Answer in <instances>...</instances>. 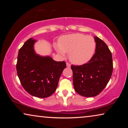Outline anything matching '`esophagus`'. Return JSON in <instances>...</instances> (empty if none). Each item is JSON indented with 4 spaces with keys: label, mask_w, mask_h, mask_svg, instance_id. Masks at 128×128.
I'll return each mask as SVG.
<instances>
[{
    "label": "esophagus",
    "mask_w": 128,
    "mask_h": 128,
    "mask_svg": "<svg viewBox=\"0 0 128 128\" xmlns=\"http://www.w3.org/2000/svg\"><path fill=\"white\" fill-rule=\"evenodd\" d=\"M66 66H67L68 68H70V64L69 63L66 62Z\"/></svg>",
    "instance_id": "obj_1"
}]
</instances>
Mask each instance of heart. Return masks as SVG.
I'll use <instances>...</instances> for the list:
<instances>
[{
	"mask_svg": "<svg viewBox=\"0 0 128 128\" xmlns=\"http://www.w3.org/2000/svg\"><path fill=\"white\" fill-rule=\"evenodd\" d=\"M55 48L63 56L69 54L72 64L82 65L89 62L95 54L96 42L92 36L75 33L65 35L59 38V44Z\"/></svg>",
	"mask_w": 128,
	"mask_h": 128,
	"instance_id": "obj_1",
	"label": "heart"
}]
</instances>
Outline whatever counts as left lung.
Here are the masks:
<instances>
[{
  "mask_svg": "<svg viewBox=\"0 0 128 128\" xmlns=\"http://www.w3.org/2000/svg\"><path fill=\"white\" fill-rule=\"evenodd\" d=\"M96 53L91 60L80 66H71L74 90L84 97H94L107 85L113 70L112 54L102 40L94 37Z\"/></svg>",
  "mask_w": 128,
  "mask_h": 128,
  "instance_id": "1",
  "label": "left lung"
}]
</instances>
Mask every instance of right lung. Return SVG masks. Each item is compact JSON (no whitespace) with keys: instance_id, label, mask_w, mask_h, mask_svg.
<instances>
[{"instance_id":"1","label":"right lung","mask_w":128,"mask_h":128,"mask_svg":"<svg viewBox=\"0 0 128 128\" xmlns=\"http://www.w3.org/2000/svg\"><path fill=\"white\" fill-rule=\"evenodd\" d=\"M36 41L30 38L19 50L17 73L26 92L34 97L46 98L56 90L66 64L64 61L56 62L49 56L37 55L34 50Z\"/></svg>"}]
</instances>
